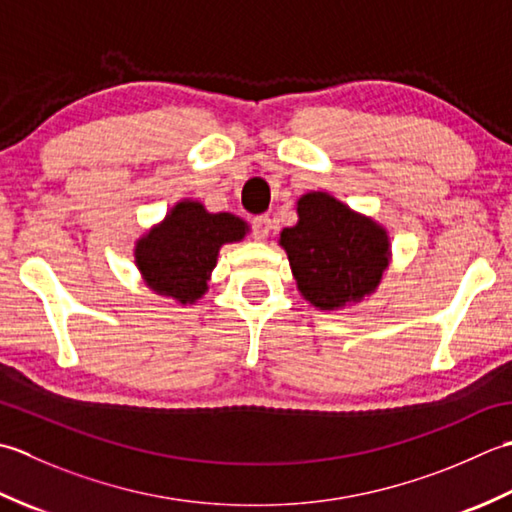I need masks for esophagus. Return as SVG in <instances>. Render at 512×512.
I'll return each mask as SVG.
<instances>
[{
  "instance_id": "34e87169",
  "label": "esophagus",
  "mask_w": 512,
  "mask_h": 512,
  "mask_svg": "<svg viewBox=\"0 0 512 512\" xmlns=\"http://www.w3.org/2000/svg\"><path fill=\"white\" fill-rule=\"evenodd\" d=\"M254 234L256 238H260V241H265V238L269 236V229H271V218L267 214H260L254 218Z\"/></svg>"
}]
</instances>
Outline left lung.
Listing matches in <instances>:
<instances>
[{"label": "left lung", "instance_id": "1", "mask_svg": "<svg viewBox=\"0 0 512 512\" xmlns=\"http://www.w3.org/2000/svg\"><path fill=\"white\" fill-rule=\"evenodd\" d=\"M298 223L280 232L298 291L320 311H336L378 289L389 267L387 229L327 192L298 198Z\"/></svg>", "mask_w": 512, "mask_h": 512}]
</instances>
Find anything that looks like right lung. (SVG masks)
<instances>
[{"label": "right lung", "instance_id": "add662e5", "mask_svg": "<svg viewBox=\"0 0 512 512\" xmlns=\"http://www.w3.org/2000/svg\"><path fill=\"white\" fill-rule=\"evenodd\" d=\"M249 225L229 212L212 214L203 203H176L134 247V263L152 291L192 305L207 291L218 249L243 241Z\"/></svg>", "mask_w": 512, "mask_h": 512}]
</instances>
